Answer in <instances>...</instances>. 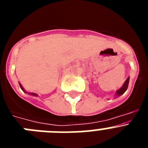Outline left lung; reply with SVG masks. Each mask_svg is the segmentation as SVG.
<instances>
[{"label":"left lung","instance_id":"1","mask_svg":"<svg viewBox=\"0 0 148 148\" xmlns=\"http://www.w3.org/2000/svg\"><path fill=\"white\" fill-rule=\"evenodd\" d=\"M129 80H130V77H128V78H127L126 81L125 82V83L123 84L122 87H121V88H119V90H116V97H119L120 95H123V94L125 92V91L127 90L128 84H129Z\"/></svg>","mask_w":148,"mask_h":148}]
</instances>
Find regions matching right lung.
<instances>
[{
	"label": "right lung",
	"mask_w": 148,
	"mask_h": 148,
	"mask_svg": "<svg viewBox=\"0 0 148 148\" xmlns=\"http://www.w3.org/2000/svg\"><path fill=\"white\" fill-rule=\"evenodd\" d=\"M19 85H20V87H21V90H23V92H26V93H28V94H29V95H34V96H38V94L34 93V92H29H29H27V91H26V90H24V88H23V86L21 85V83H19Z\"/></svg>",
	"instance_id": "right-lung-1"
}]
</instances>
